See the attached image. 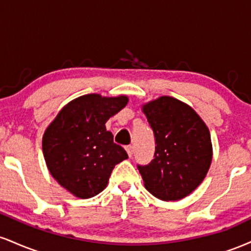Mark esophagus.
I'll use <instances>...</instances> for the list:
<instances>
[{
	"instance_id": "34e87169",
	"label": "esophagus",
	"mask_w": 251,
	"mask_h": 251,
	"mask_svg": "<svg viewBox=\"0 0 251 251\" xmlns=\"http://www.w3.org/2000/svg\"><path fill=\"white\" fill-rule=\"evenodd\" d=\"M126 151H127L128 157H132V154H133V146H126Z\"/></svg>"
}]
</instances>
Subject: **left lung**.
<instances>
[{
	"mask_svg": "<svg viewBox=\"0 0 251 251\" xmlns=\"http://www.w3.org/2000/svg\"><path fill=\"white\" fill-rule=\"evenodd\" d=\"M155 139L154 159L138 166L144 186L159 200L179 201L194 192L212 162L210 131L188 103L163 96L142 106Z\"/></svg>",
	"mask_w": 251,
	"mask_h": 251,
	"instance_id": "obj_1",
	"label": "left lung"
}]
</instances>
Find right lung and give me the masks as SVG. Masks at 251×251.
Returning <instances> with one entry per match:
<instances>
[{"instance_id":"obj_1","label":"right lung","mask_w":251,"mask_h":251,"mask_svg":"<svg viewBox=\"0 0 251 251\" xmlns=\"http://www.w3.org/2000/svg\"><path fill=\"white\" fill-rule=\"evenodd\" d=\"M128 102L126 96L86 94L61 108L42 137L50 175L77 198L94 197L107 186L117 164L128 155L105 124Z\"/></svg>"}]
</instances>
